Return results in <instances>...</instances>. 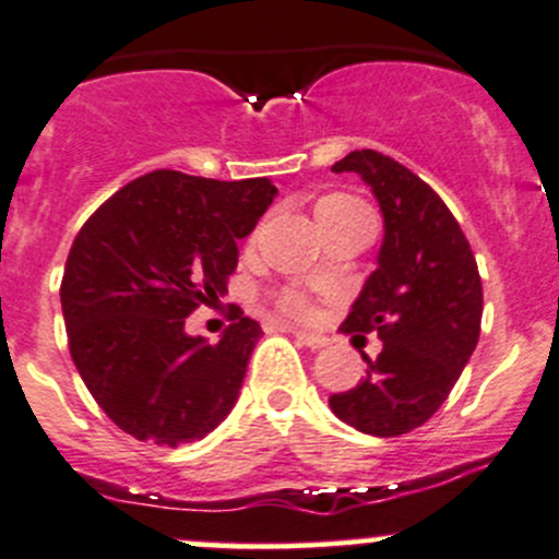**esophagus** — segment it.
<instances>
[{"instance_id":"1","label":"esophagus","mask_w":559,"mask_h":559,"mask_svg":"<svg viewBox=\"0 0 559 559\" xmlns=\"http://www.w3.org/2000/svg\"><path fill=\"white\" fill-rule=\"evenodd\" d=\"M292 332H295V337L302 343V346L313 348V352H316V348L330 346V337L321 335V332H308V330H292Z\"/></svg>"}]
</instances>
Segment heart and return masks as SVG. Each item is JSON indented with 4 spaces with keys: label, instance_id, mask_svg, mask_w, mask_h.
I'll use <instances>...</instances> for the list:
<instances>
[{
    "label": "heart",
    "instance_id": "1",
    "mask_svg": "<svg viewBox=\"0 0 559 559\" xmlns=\"http://www.w3.org/2000/svg\"><path fill=\"white\" fill-rule=\"evenodd\" d=\"M357 211H368V207L362 205L359 200H354V197L348 194H324L319 202L313 205V216L319 224H326V222H337V218H346L352 216V213ZM281 306L286 308L289 313H306V300H302L297 292H286L284 300H281Z\"/></svg>",
    "mask_w": 559,
    "mask_h": 559
}]
</instances>
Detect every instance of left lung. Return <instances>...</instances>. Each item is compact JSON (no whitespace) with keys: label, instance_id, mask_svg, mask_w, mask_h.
Here are the masks:
<instances>
[{"label":"left lung","instance_id":"1","mask_svg":"<svg viewBox=\"0 0 559 559\" xmlns=\"http://www.w3.org/2000/svg\"><path fill=\"white\" fill-rule=\"evenodd\" d=\"M332 173H357L384 213L376 270L341 326L376 332L384 346L376 359L359 352L365 379L332 394L330 408L365 436H403L441 408L476 348L484 311L476 257L441 197L400 162L362 148Z\"/></svg>","mask_w":559,"mask_h":559}]
</instances>
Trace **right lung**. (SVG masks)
Masks as SVG:
<instances>
[{
	"mask_svg": "<svg viewBox=\"0 0 559 559\" xmlns=\"http://www.w3.org/2000/svg\"><path fill=\"white\" fill-rule=\"evenodd\" d=\"M275 194L270 178L156 170L116 191L78 233L61 278L72 362L138 441H200L238 403L262 326L238 308L207 343L186 332V316L227 292L238 240Z\"/></svg>",
	"mask_w": 559,
	"mask_h": 559,
	"instance_id": "add662e5",
	"label": "right lung"
}]
</instances>
